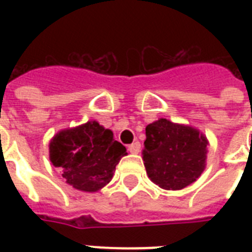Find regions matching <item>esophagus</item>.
Wrapping results in <instances>:
<instances>
[{
  "label": "esophagus",
  "mask_w": 252,
  "mask_h": 252,
  "mask_svg": "<svg viewBox=\"0 0 252 252\" xmlns=\"http://www.w3.org/2000/svg\"><path fill=\"white\" fill-rule=\"evenodd\" d=\"M140 149H141V144L138 141L133 142V144H130V145H128V150H129V153L132 154H137L138 152H140Z\"/></svg>",
  "instance_id": "obj_1"
}]
</instances>
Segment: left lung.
Wrapping results in <instances>:
<instances>
[{
  "label": "left lung",
  "mask_w": 252,
  "mask_h": 252,
  "mask_svg": "<svg viewBox=\"0 0 252 252\" xmlns=\"http://www.w3.org/2000/svg\"><path fill=\"white\" fill-rule=\"evenodd\" d=\"M142 159L150 180L178 191L195 182L205 168L208 140L189 126L159 119L146 126Z\"/></svg>",
  "instance_id": "obj_1"
}]
</instances>
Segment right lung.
Instances as JSON below:
<instances>
[{
    "mask_svg": "<svg viewBox=\"0 0 252 252\" xmlns=\"http://www.w3.org/2000/svg\"><path fill=\"white\" fill-rule=\"evenodd\" d=\"M126 146L114 140L112 130L87 122L63 129L49 142V159L73 188L96 192L110 183Z\"/></svg>",
    "mask_w": 252,
    "mask_h": 252,
    "instance_id": "1",
    "label": "right lung"
}]
</instances>
